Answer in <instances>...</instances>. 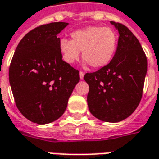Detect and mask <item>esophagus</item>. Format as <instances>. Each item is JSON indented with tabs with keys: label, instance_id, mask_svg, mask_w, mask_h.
<instances>
[{
	"label": "esophagus",
	"instance_id": "34e87169",
	"mask_svg": "<svg viewBox=\"0 0 159 159\" xmlns=\"http://www.w3.org/2000/svg\"><path fill=\"white\" fill-rule=\"evenodd\" d=\"M79 75H80V78H81V79H83V76H84V72H83V71H80Z\"/></svg>",
	"mask_w": 159,
	"mask_h": 159
}]
</instances>
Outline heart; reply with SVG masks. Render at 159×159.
I'll list each match as a JSON object with an SVG mask.
<instances>
[{
	"label": "heart",
	"mask_w": 159,
	"mask_h": 159,
	"mask_svg": "<svg viewBox=\"0 0 159 159\" xmlns=\"http://www.w3.org/2000/svg\"><path fill=\"white\" fill-rule=\"evenodd\" d=\"M117 35L113 30L103 26H89L71 34V41L61 39L59 50L67 64L83 58L93 68H101L111 62L116 52Z\"/></svg>",
	"instance_id": "heart-1"
}]
</instances>
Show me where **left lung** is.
<instances>
[{
  "instance_id": "8db88e82",
  "label": "left lung",
  "mask_w": 159,
  "mask_h": 159,
  "mask_svg": "<svg viewBox=\"0 0 159 159\" xmlns=\"http://www.w3.org/2000/svg\"><path fill=\"white\" fill-rule=\"evenodd\" d=\"M111 24L119 33L113 59L95 72L86 73L84 80L89 86L87 100L91 114L104 122L117 123L129 117L140 104L147 59L140 42L126 26Z\"/></svg>"
}]
</instances>
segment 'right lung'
<instances>
[{
	"mask_svg": "<svg viewBox=\"0 0 159 159\" xmlns=\"http://www.w3.org/2000/svg\"><path fill=\"white\" fill-rule=\"evenodd\" d=\"M68 23L38 26L24 36L9 67V83L16 106L27 119L37 124L62 116L79 82V71L62 59L57 37Z\"/></svg>",
	"mask_w": 159,
	"mask_h": 159,
	"instance_id": "right-lung-1",
	"label": "right lung"
}]
</instances>
